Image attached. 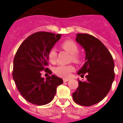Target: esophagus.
Instances as JSON below:
<instances>
[{"label": "esophagus", "instance_id": "34e87169", "mask_svg": "<svg viewBox=\"0 0 123 123\" xmlns=\"http://www.w3.org/2000/svg\"><path fill=\"white\" fill-rule=\"evenodd\" d=\"M69 79H63V82H68V80H69Z\"/></svg>", "mask_w": 123, "mask_h": 123}]
</instances>
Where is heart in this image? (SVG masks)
I'll use <instances>...</instances> for the list:
<instances>
[{
	"instance_id": "b5f03b06",
	"label": "heart",
	"mask_w": 123,
	"mask_h": 123,
	"mask_svg": "<svg viewBox=\"0 0 123 123\" xmlns=\"http://www.w3.org/2000/svg\"><path fill=\"white\" fill-rule=\"evenodd\" d=\"M61 47L66 50L67 53L70 54V59L74 62H79L80 58L78 52V46L74 41L71 40H67L64 41L61 44ZM48 59L50 62H55L56 59V53L55 49L50 50L48 54ZM74 70V67L73 65H61L55 69V73L58 76L62 77V78H68L70 75V73Z\"/></svg>"
}]
</instances>
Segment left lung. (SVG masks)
Segmentation results:
<instances>
[{"label": "left lung", "instance_id": "8db88e82", "mask_svg": "<svg viewBox=\"0 0 123 123\" xmlns=\"http://www.w3.org/2000/svg\"><path fill=\"white\" fill-rule=\"evenodd\" d=\"M76 41L85 52V63L77 74L86 80H79L73 93L74 102L82 106H91L103 99L111 90L115 79V63L112 55L98 38L88 34H77Z\"/></svg>", "mask_w": 123, "mask_h": 123}]
</instances>
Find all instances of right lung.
Here are the masks:
<instances>
[{
    "label": "right lung",
    "instance_id": "1",
    "mask_svg": "<svg viewBox=\"0 0 123 123\" xmlns=\"http://www.w3.org/2000/svg\"><path fill=\"white\" fill-rule=\"evenodd\" d=\"M61 38V34L38 32L26 38L17 50L13 61L12 76L24 98L37 105H44L54 98L56 88L63 82L53 74L46 79L41 71L52 73L46 68L48 54Z\"/></svg>",
    "mask_w": 123,
    "mask_h": 123
}]
</instances>
